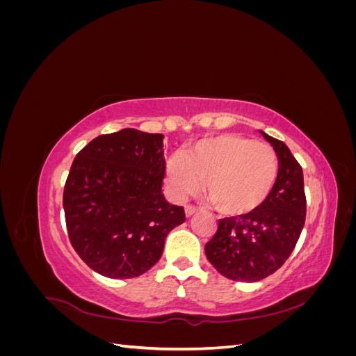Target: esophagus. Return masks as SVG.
<instances>
[{"mask_svg":"<svg viewBox=\"0 0 356 356\" xmlns=\"http://www.w3.org/2000/svg\"><path fill=\"white\" fill-rule=\"evenodd\" d=\"M196 212H197V208H195V207H187V208H186V217L190 218V217H193V215H195Z\"/></svg>","mask_w":356,"mask_h":356,"instance_id":"34e87169","label":"esophagus"}]
</instances>
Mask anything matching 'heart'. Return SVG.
I'll return each mask as SVG.
<instances>
[{
    "mask_svg": "<svg viewBox=\"0 0 356 356\" xmlns=\"http://www.w3.org/2000/svg\"><path fill=\"white\" fill-rule=\"evenodd\" d=\"M279 178L273 148L251 138L220 135L193 145L184 156L170 157L166 181L170 195L181 200L197 193L229 217H245L260 209L272 196Z\"/></svg>",
    "mask_w": 356,
    "mask_h": 356,
    "instance_id": "1",
    "label": "heart"
}]
</instances>
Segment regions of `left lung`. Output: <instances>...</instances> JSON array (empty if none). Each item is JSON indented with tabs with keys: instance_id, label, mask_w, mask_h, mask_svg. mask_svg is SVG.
<instances>
[{
	"instance_id": "obj_1",
	"label": "left lung",
	"mask_w": 356,
	"mask_h": 356,
	"mask_svg": "<svg viewBox=\"0 0 356 356\" xmlns=\"http://www.w3.org/2000/svg\"><path fill=\"white\" fill-rule=\"evenodd\" d=\"M261 135L279 160L272 196L254 213L220 220L217 233L204 245L207 258L217 272L239 282L261 281L282 267L306 221L303 169L282 141Z\"/></svg>"
}]
</instances>
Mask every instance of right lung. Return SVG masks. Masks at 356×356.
<instances>
[{
	"label": "right lung",
	"mask_w": 356,
	"mask_h": 356,
	"mask_svg": "<svg viewBox=\"0 0 356 356\" xmlns=\"http://www.w3.org/2000/svg\"><path fill=\"white\" fill-rule=\"evenodd\" d=\"M163 135L136 129L101 135L75 156L63 190L70 242L92 270L131 279L163 254L184 208L161 193Z\"/></svg>",
	"instance_id": "add662e5"
}]
</instances>
